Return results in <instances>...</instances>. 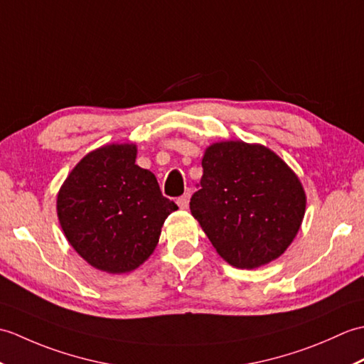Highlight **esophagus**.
Masks as SVG:
<instances>
[{"mask_svg":"<svg viewBox=\"0 0 364 364\" xmlns=\"http://www.w3.org/2000/svg\"><path fill=\"white\" fill-rule=\"evenodd\" d=\"M189 200H191V194H189V192H186V194H183L181 197H178L176 203H178V206L181 208V210H186V208L189 206Z\"/></svg>","mask_w":364,"mask_h":364,"instance_id":"esophagus-1","label":"esophagus"}]
</instances>
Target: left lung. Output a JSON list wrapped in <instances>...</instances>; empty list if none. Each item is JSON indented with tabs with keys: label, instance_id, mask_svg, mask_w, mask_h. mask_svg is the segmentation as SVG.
Returning <instances> with one entry per match:
<instances>
[{
	"label": "left lung",
	"instance_id": "1",
	"mask_svg": "<svg viewBox=\"0 0 364 364\" xmlns=\"http://www.w3.org/2000/svg\"><path fill=\"white\" fill-rule=\"evenodd\" d=\"M191 213L220 257L239 269L267 264L288 249L305 214L299 178L262 145L219 142L202 159Z\"/></svg>",
	"mask_w": 364,
	"mask_h": 364
}]
</instances>
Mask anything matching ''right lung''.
I'll list each match as a JSON object with an SVG mask.
<instances>
[{
    "label": "right lung",
    "instance_id": "1",
    "mask_svg": "<svg viewBox=\"0 0 364 364\" xmlns=\"http://www.w3.org/2000/svg\"><path fill=\"white\" fill-rule=\"evenodd\" d=\"M178 206L150 170L136 164V145H106L84 156L58 196L65 237L90 266L109 274L136 269L156 249Z\"/></svg>",
    "mask_w": 364,
    "mask_h": 364
}]
</instances>
